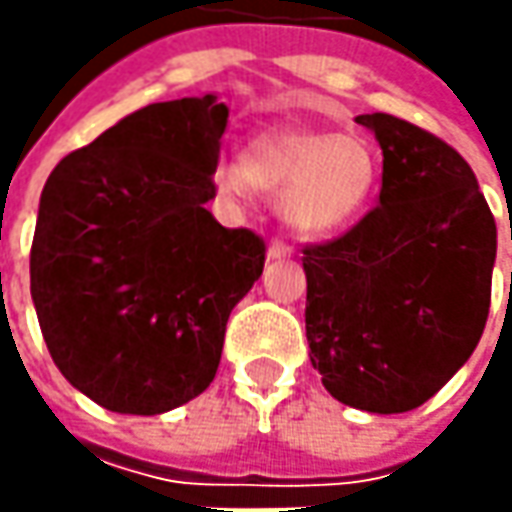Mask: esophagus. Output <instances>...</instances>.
I'll use <instances>...</instances> for the list:
<instances>
[{
	"label": "esophagus",
	"instance_id": "esophagus-1",
	"mask_svg": "<svg viewBox=\"0 0 512 512\" xmlns=\"http://www.w3.org/2000/svg\"><path fill=\"white\" fill-rule=\"evenodd\" d=\"M293 253V247L285 245L282 239H273L270 245H267V259H287Z\"/></svg>",
	"mask_w": 512,
	"mask_h": 512
}]
</instances>
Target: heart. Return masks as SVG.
Here are the masks:
<instances>
[{
    "instance_id": "1",
    "label": "heart",
    "mask_w": 512,
    "mask_h": 512,
    "mask_svg": "<svg viewBox=\"0 0 512 512\" xmlns=\"http://www.w3.org/2000/svg\"><path fill=\"white\" fill-rule=\"evenodd\" d=\"M213 179L236 199L262 190L279 199L296 233L330 239L362 222L379 193L382 162L356 133L276 128L250 139L242 162L219 165Z\"/></svg>"
}]
</instances>
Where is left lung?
<instances>
[{"label": "left lung", "mask_w": 512, "mask_h": 512, "mask_svg": "<svg viewBox=\"0 0 512 512\" xmlns=\"http://www.w3.org/2000/svg\"><path fill=\"white\" fill-rule=\"evenodd\" d=\"M356 122L382 148V190L353 230L305 247L310 362L342 404L407 413L482 339L496 222L476 173L439 136L390 113Z\"/></svg>", "instance_id": "obj_1"}]
</instances>
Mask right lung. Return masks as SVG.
Segmentation results:
<instances>
[{
  "label": "right lung",
  "mask_w": 512,
  "mask_h": 512,
  "mask_svg": "<svg viewBox=\"0 0 512 512\" xmlns=\"http://www.w3.org/2000/svg\"><path fill=\"white\" fill-rule=\"evenodd\" d=\"M225 128L216 93L156 102L45 182L30 296L56 367L105 410L156 416L207 390L262 276L265 242L205 207Z\"/></svg>",
  "instance_id": "obj_1"
}]
</instances>
